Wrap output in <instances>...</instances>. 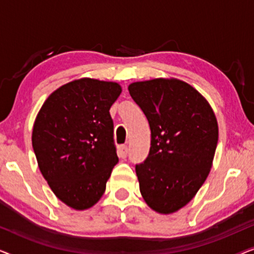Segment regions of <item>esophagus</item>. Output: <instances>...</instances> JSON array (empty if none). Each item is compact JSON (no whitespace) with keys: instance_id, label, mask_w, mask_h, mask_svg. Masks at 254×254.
<instances>
[{"instance_id":"34e87169","label":"esophagus","mask_w":254,"mask_h":254,"mask_svg":"<svg viewBox=\"0 0 254 254\" xmlns=\"http://www.w3.org/2000/svg\"><path fill=\"white\" fill-rule=\"evenodd\" d=\"M127 152H128L127 145H120V147H119V156H120V157L121 158H126Z\"/></svg>"}]
</instances>
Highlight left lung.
Wrapping results in <instances>:
<instances>
[{"mask_svg": "<svg viewBox=\"0 0 254 254\" xmlns=\"http://www.w3.org/2000/svg\"><path fill=\"white\" fill-rule=\"evenodd\" d=\"M151 130L145 161L135 166L140 192L156 213L185 207L206 182L218 140L217 120L208 100L178 78H152L128 86Z\"/></svg>", "mask_w": 254, "mask_h": 254, "instance_id": "8db88e82", "label": "left lung"}]
</instances>
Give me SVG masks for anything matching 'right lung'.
Masks as SVG:
<instances>
[{"mask_svg":"<svg viewBox=\"0 0 254 254\" xmlns=\"http://www.w3.org/2000/svg\"><path fill=\"white\" fill-rule=\"evenodd\" d=\"M121 91L117 82L74 79L48 96L34 120L32 147L41 175L72 209L98 202L119 162L110 109Z\"/></svg>","mask_w":254,"mask_h":254,"instance_id":"right-lung-1","label":"right lung"}]
</instances>
